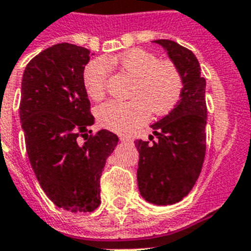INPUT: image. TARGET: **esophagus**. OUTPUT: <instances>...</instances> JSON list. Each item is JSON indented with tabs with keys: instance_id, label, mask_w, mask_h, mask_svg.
Instances as JSON below:
<instances>
[{
	"instance_id": "34e87169",
	"label": "esophagus",
	"mask_w": 251,
	"mask_h": 251,
	"mask_svg": "<svg viewBox=\"0 0 251 251\" xmlns=\"http://www.w3.org/2000/svg\"><path fill=\"white\" fill-rule=\"evenodd\" d=\"M120 140H121L122 143H131L132 140L130 139V138H127V136H120Z\"/></svg>"
}]
</instances>
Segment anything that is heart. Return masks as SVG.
I'll return each mask as SVG.
<instances>
[{
	"mask_svg": "<svg viewBox=\"0 0 251 251\" xmlns=\"http://www.w3.org/2000/svg\"><path fill=\"white\" fill-rule=\"evenodd\" d=\"M117 64L135 77L129 101L111 100L98 107L97 119L103 127L116 132H129L143 125L150 113L161 117L178 104L183 90L179 69L170 60H160L142 49H130L119 56L97 59L83 71V85L91 99L105 94L109 66Z\"/></svg>",
	"mask_w": 251,
	"mask_h": 251,
	"instance_id": "obj_1",
	"label": "heart"
}]
</instances>
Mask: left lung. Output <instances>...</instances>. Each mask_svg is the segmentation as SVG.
Returning a JSON list of instances; mask_svg holds the SVG:
<instances>
[{
	"mask_svg": "<svg viewBox=\"0 0 251 251\" xmlns=\"http://www.w3.org/2000/svg\"><path fill=\"white\" fill-rule=\"evenodd\" d=\"M180 72L183 90L178 104L151 127L156 142L139 139L138 187L146 201L173 205L184 199L199 179L206 152V81L191 50L170 40H156ZM150 135V140L153 139Z\"/></svg>",
	"mask_w": 251,
	"mask_h": 251,
	"instance_id": "1",
	"label": "left lung"
}]
</instances>
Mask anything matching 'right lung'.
Listing matches in <instances>:
<instances>
[{
	"instance_id": "obj_1",
	"label": "right lung",
	"mask_w": 251,
	"mask_h": 251,
	"mask_svg": "<svg viewBox=\"0 0 251 251\" xmlns=\"http://www.w3.org/2000/svg\"><path fill=\"white\" fill-rule=\"evenodd\" d=\"M89 60L87 49L54 45L26 64L22 79L19 113L30 166L46 196L72 213L100 205L101 173L119 143L108 130L89 135L94 116L83 85Z\"/></svg>"
}]
</instances>
